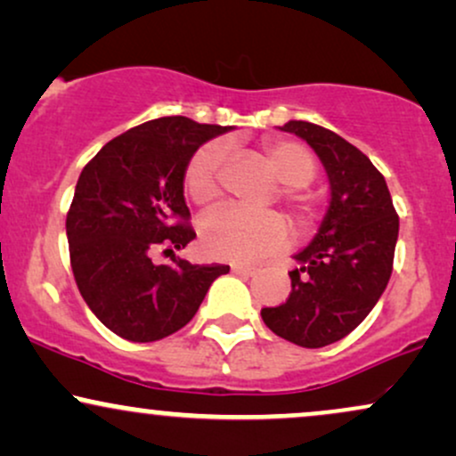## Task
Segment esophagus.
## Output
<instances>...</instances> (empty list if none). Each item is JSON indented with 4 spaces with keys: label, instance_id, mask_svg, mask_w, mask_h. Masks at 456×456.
I'll return each instance as SVG.
<instances>
[{
    "label": "esophagus",
    "instance_id": "esophagus-1",
    "mask_svg": "<svg viewBox=\"0 0 456 456\" xmlns=\"http://www.w3.org/2000/svg\"><path fill=\"white\" fill-rule=\"evenodd\" d=\"M232 272L238 276H252V273H256V267L246 265V263H232Z\"/></svg>",
    "mask_w": 456,
    "mask_h": 456
}]
</instances>
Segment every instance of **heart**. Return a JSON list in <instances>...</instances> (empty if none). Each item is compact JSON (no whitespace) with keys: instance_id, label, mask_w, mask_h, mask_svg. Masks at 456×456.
Instances as JSON below:
<instances>
[{"instance_id":"obj_1","label":"heart","mask_w":456,"mask_h":456,"mask_svg":"<svg viewBox=\"0 0 456 456\" xmlns=\"http://www.w3.org/2000/svg\"><path fill=\"white\" fill-rule=\"evenodd\" d=\"M261 155L270 172L281 180L278 197L287 208L290 223L299 235L314 232L321 223V200L308 184L316 178L314 152L301 142L270 138L261 142ZM224 148L210 142L197 148L184 169V189L197 206H210L221 197V174ZM287 240V224L276 212H244L221 208L201 223V246L214 259L252 261L281 248Z\"/></svg>"}]
</instances>
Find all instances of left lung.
<instances>
[{"label":"left lung","instance_id":"obj_1","mask_svg":"<svg viewBox=\"0 0 456 456\" xmlns=\"http://www.w3.org/2000/svg\"><path fill=\"white\" fill-rule=\"evenodd\" d=\"M282 131L314 148L327 169L331 204L310 246L295 255L290 293L263 322L304 348L346 338L385 293L393 272L399 216L382 175L359 148L308 120H289Z\"/></svg>","mask_w":456,"mask_h":456}]
</instances>
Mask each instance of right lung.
<instances>
[{
  "instance_id": "1",
  "label": "right lung",
  "mask_w": 456,
  "mask_h": 456,
  "mask_svg": "<svg viewBox=\"0 0 456 456\" xmlns=\"http://www.w3.org/2000/svg\"><path fill=\"white\" fill-rule=\"evenodd\" d=\"M227 131L186 117L142 123L110 140L82 169L65 232L82 299L110 331L157 342L183 329L229 265L172 256L195 240L184 204V169L204 142Z\"/></svg>"
}]
</instances>
